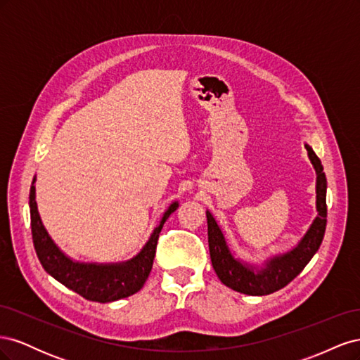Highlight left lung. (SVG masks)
<instances>
[{"label": "left lung", "mask_w": 360, "mask_h": 360, "mask_svg": "<svg viewBox=\"0 0 360 360\" xmlns=\"http://www.w3.org/2000/svg\"><path fill=\"white\" fill-rule=\"evenodd\" d=\"M304 147H307L311 163L317 172V191L315 192H317L319 216L315 217L308 233L303 236L294 249L270 258L266 263V267L257 270L254 266L245 264L240 259L234 258L213 214L205 212L212 264L217 278L228 288L248 294V296H266V294L275 292L288 285L319 250L324 237L326 222H328L326 219L328 217V205H326L328 181H326V174L319 156L314 153V150L308 144H304Z\"/></svg>", "instance_id": "obj_1"}]
</instances>
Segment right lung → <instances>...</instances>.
I'll use <instances>...</instances> for the list:
<instances>
[{"label": "right lung", "mask_w": 360, "mask_h": 360, "mask_svg": "<svg viewBox=\"0 0 360 360\" xmlns=\"http://www.w3.org/2000/svg\"><path fill=\"white\" fill-rule=\"evenodd\" d=\"M34 181L36 177L32 180L30 189L32 243H34L40 264L52 278H56L72 291L78 292L84 299L99 303L129 297L143 288L151 267H153L158 238L162 231V226L169 214L177 210V201L172 202L168 207V210L163 213L160 224L155 228L150 240L132 259L114 264L78 263V261H73L61 252L58 246L52 242L45 226H43L37 210Z\"/></svg>", "instance_id": "1"}]
</instances>
